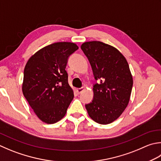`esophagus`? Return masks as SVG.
I'll use <instances>...</instances> for the list:
<instances>
[{
	"mask_svg": "<svg viewBox=\"0 0 161 161\" xmlns=\"http://www.w3.org/2000/svg\"><path fill=\"white\" fill-rule=\"evenodd\" d=\"M84 88H78V89H76V91H77V92L80 94V93H81V92H82V91H84Z\"/></svg>",
	"mask_w": 161,
	"mask_h": 161,
	"instance_id": "obj_1",
	"label": "esophagus"
}]
</instances>
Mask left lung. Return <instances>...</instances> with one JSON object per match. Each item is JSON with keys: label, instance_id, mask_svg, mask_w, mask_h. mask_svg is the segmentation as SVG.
I'll return each mask as SVG.
<instances>
[{"label": "left lung", "instance_id": "obj_1", "mask_svg": "<svg viewBox=\"0 0 161 161\" xmlns=\"http://www.w3.org/2000/svg\"><path fill=\"white\" fill-rule=\"evenodd\" d=\"M89 59L94 77L99 84L93 86V99L85 105L90 117L100 124L116 120L130 101L133 76L126 59L119 50L100 41L81 45Z\"/></svg>", "mask_w": 161, "mask_h": 161}]
</instances>
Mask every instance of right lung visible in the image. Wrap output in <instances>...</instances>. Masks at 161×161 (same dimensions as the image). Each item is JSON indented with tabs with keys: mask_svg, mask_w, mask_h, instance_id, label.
<instances>
[{
	"mask_svg": "<svg viewBox=\"0 0 161 161\" xmlns=\"http://www.w3.org/2000/svg\"><path fill=\"white\" fill-rule=\"evenodd\" d=\"M79 49L75 43H53L38 50L27 61L22 92L41 121L55 124L64 117L74 97L65 70L68 58Z\"/></svg>",
	"mask_w": 161,
	"mask_h": 161,
	"instance_id": "1",
	"label": "right lung"
}]
</instances>
